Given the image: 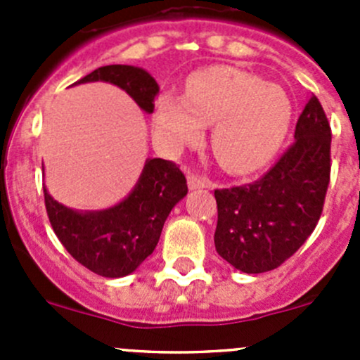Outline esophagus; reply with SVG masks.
Listing matches in <instances>:
<instances>
[{"mask_svg":"<svg viewBox=\"0 0 360 360\" xmlns=\"http://www.w3.org/2000/svg\"><path fill=\"white\" fill-rule=\"evenodd\" d=\"M188 186H190V190L210 188V181L207 179V177L198 176V174H190V176H188Z\"/></svg>","mask_w":360,"mask_h":360,"instance_id":"obj_1","label":"esophagus"}]
</instances>
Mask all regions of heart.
Masks as SVG:
<instances>
[{
  "instance_id": "1",
  "label": "heart",
  "mask_w": 360,
  "mask_h": 360,
  "mask_svg": "<svg viewBox=\"0 0 360 360\" xmlns=\"http://www.w3.org/2000/svg\"><path fill=\"white\" fill-rule=\"evenodd\" d=\"M292 104L278 85L237 68L214 66L188 79L186 96L163 90L155 101L153 129L170 151L198 143L212 125L210 148L231 174H249L277 155L289 132Z\"/></svg>"
}]
</instances>
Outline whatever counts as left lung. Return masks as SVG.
<instances>
[{"mask_svg": "<svg viewBox=\"0 0 360 360\" xmlns=\"http://www.w3.org/2000/svg\"><path fill=\"white\" fill-rule=\"evenodd\" d=\"M331 176V127L315 96L294 130V143L261 179L214 191L216 250L244 274L281 266L321 219Z\"/></svg>", "mask_w": 360, "mask_h": 360, "instance_id": "left-lung-1", "label": "left lung"}]
</instances>
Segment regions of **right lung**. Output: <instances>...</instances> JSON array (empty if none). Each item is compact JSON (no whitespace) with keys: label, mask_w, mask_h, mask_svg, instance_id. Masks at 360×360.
<instances>
[{"label":"right lung","mask_w":360,"mask_h":360,"mask_svg":"<svg viewBox=\"0 0 360 360\" xmlns=\"http://www.w3.org/2000/svg\"><path fill=\"white\" fill-rule=\"evenodd\" d=\"M108 82L125 90L146 112H153L158 83L143 68L111 64L78 83ZM50 224L66 250L90 271L108 278L132 274L157 248L172 207L186 197V177L174 162L148 158L129 197L104 210L78 212L53 200L43 186Z\"/></svg>","instance_id":"right-lung-1"}]
</instances>
